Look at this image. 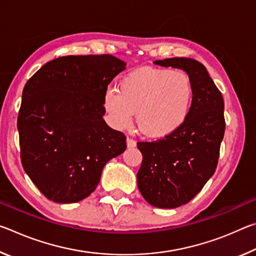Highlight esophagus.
<instances>
[{
    "label": "esophagus",
    "mask_w": 256,
    "mask_h": 256,
    "mask_svg": "<svg viewBox=\"0 0 256 256\" xmlns=\"http://www.w3.org/2000/svg\"><path fill=\"white\" fill-rule=\"evenodd\" d=\"M126 144H128V148H134V146H136V141L133 140L131 138H128Z\"/></svg>",
    "instance_id": "34e87169"
}]
</instances>
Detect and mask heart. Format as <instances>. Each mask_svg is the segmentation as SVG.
<instances>
[{
    "label": "heart",
    "instance_id": "obj_1",
    "mask_svg": "<svg viewBox=\"0 0 256 256\" xmlns=\"http://www.w3.org/2000/svg\"><path fill=\"white\" fill-rule=\"evenodd\" d=\"M193 98V84L186 73L144 68L124 76L118 82V92L108 88L102 105L112 128H126L136 112L140 132L148 138H162L185 124Z\"/></svg>",
    "mask_w": 256,
    "mask_h": 256
}]
</instances>
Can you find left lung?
Returning <instances> with one entry per match:
<instances>
[{"label": "left lung", "instance_id": "1", "mask_svg": "<svg viewBox=\"0 0 256 256\" xmlns=\"http://www.w3.org/2000/svg\"><path fill=\"white\" fill-rule=\"evenodd\" d=\"M154 64L184 70L194 88L192 110L183 126L159 140L138 142L144 157L136 174L142 196L151 206L172 209L188 203L214 175L226 128L224 102L196 60L172 58Z\"/></svg>", "mask_w": 256, "mask_h": 256}]
</instances>
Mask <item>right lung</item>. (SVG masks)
<instances>
[{
    "mask_svg": "<svg viewBox=\"0 0 256 256\" xmlns=\"http://www.w3.org/2000/svg\"><path fill=\"white\" fill-rule=\"evenodd\" d=\"M125 66L110 54L62 56L26 84L18 115L21 162L48 200L89 196L107 162L126 149L124 133L102 118L104 94Z\"/></svg>",
    "mask_w": 256,
    "mask_h": 256,
    "instance_id": "obj_1",
    "label": "right lung"
}]
</instances>
